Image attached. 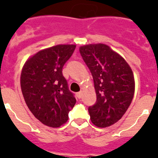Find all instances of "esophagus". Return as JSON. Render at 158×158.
<instances>
[{"mask_svg":"<svg viewBox=\"0 0 158 158\" xmlns=\"http://www.w3.org/2000/svg\"><path fill=\"white\" fill-rule=\"evenodd\" d=\"M76 95L78 98H81L82 96H83V93H82V92H79V93H77Z\"/></svg>","mask_w":158,"mask_h":158,"instance_id":"obj_1","label":"esophagus"}]
</instances>
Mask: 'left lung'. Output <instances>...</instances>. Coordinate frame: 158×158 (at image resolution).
<instances>
[{
  "label": "left lung",
  "mask_w": 158,
  "mask_h": 158,
  "mask_svg": "<svg viewBox=\"0 0 158 158\" xmlns=\"http://www.w3.org/2000/svg\"><path fill=\"white\" fill-rule=\"evenodd\" d=\"M94 78L97 102L89 107L92 122L100 128L110 126L122 117L135 94V78L130 65L105 44L79 48Z\"/></svg>",
  "instance_id": "left-lung-1"
}]
</instances>
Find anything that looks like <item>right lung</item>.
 I'll list each match as a JSON object with an SVG mask.
<instances>
[{
  "instance_id": "right-lung-1",
  "label": "right lung",
  "mask_w": 158,
  "mask_h": 158,
  "mask_svg": "<svg viewBox=\"0 0 158 158\" xmlns=\"http://www.w3.org/2000/svg\"><path fill=\"white\" fill-rule=\"evenodd\" d=\"M75 45H57L40 51L27 60L20 76L22 94L28 109L39 121L56 128L68 120L76 102L62 69Z\"/></svg>"
}]
</instances>
